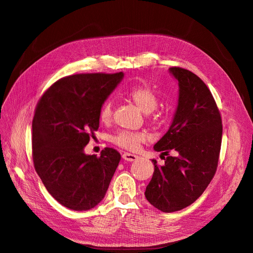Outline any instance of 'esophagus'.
<instances>
[{
    "mask_svg": "<svg viewBox=\"0 0 253 253\" xmlns=\"http://www.w3.org/2000/svg\"><path fill=\"white\" fill-rule=\"evenodd\" d=\"M122 158L124 159L125 161H135L136 159H138L139 157L136 156V155H133V154H129V153H124L123 154V156H122Z\"/></svg>",
    "mask_w": 253,
    "mask_h": 253,
    "instance_id": "34e87169",
    "label": "esophagus"
}]
</instances>
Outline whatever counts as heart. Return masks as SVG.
Masks as SVG:
<instances>
[{
    "label": "heart",
    "instance_id": "1",
    "mask_svg": "<svg viewBox=\"0 0 253 253\" xmlns=\"http://www.w3.org/2000/svg\"><path fill=\"white\" fill-rule=\"evenodd\" d=\"M128 97L138 106L144 113L153 112L158 105V97L156 93L146 85H136L128 91ZM113 102L108 99L103 104L99 110V119L105 124L110 123L113 117ZM111 141L120 147L129 150H134L139 147L142 142L145 141V134L141 132H133L123 130L113 135Z\"/></svg>",
    "mask_w": 253,
    "mask_h": 253
}]
</instances>
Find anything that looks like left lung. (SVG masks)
Returning <instances> with one entry per match:
<instances>
[{"instance_id": "8db88e82", "label": "left lung", "mask_w": 253, "mask_h": 253, "mask_svg": "<svg viewBox=\"0 0 253 253\" xmlns=\"http://www.w3.org/2000/svg\"><path fill=\"white\" fill-rule=\"evenodd\" d=\"M169 71L178 82V105L168 132L154 146L162 151L164 164L154 159L145 191L150 205L165 213L182 210L205 192L217 169L222 135L220 113L207 84L189 70ZM170 150L176 156L165 158Z\"/></svg>"}]
</instances>
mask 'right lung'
I'll list each match as a JSON object with an SVG mask.
<instances>
[{
    "mask_svg": "<svg viewBox=\"0 0 253 253\" xmlns=\"http://www.w3.org/2000/svg\"><path fill=\"white\" fill-rule=\"evenodd\" d=\"M124 73L75 74L42 95L33 120V160L47 192L66 208L85 211L105 197L121 160L107 147L99 157L84 146L99 126V110Z\"/></svg>",
    "mask_w": 253,
    "mask_h": 253,
    "instance_id": "1",
    "label": "right lung"
}]
</instances>
